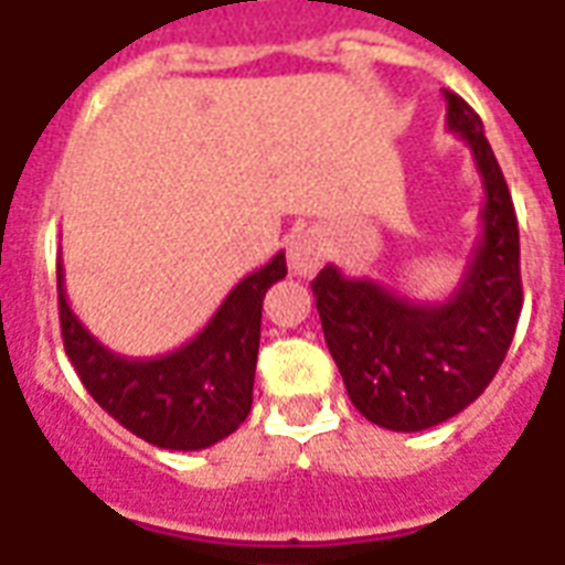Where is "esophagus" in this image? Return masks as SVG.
Segmentation results:
<instances>
[{"instance_id": "obj_1", "label": "esophagus", "mask_w": 565, "mask_h": 565, "mask_svg": "<svg viewBox=\"0 0 565 565\" xmlns=\"http://www.w3.org/2000/svg\"><path fill=\"white\" fill-rule=\"evenodd\" d=\"M287 254H290V266H294V271H299V275H311V271L320 269L326 260L323 242H320V236H315V233H296L294 239H290Z\"/></svg>"}]
</instances>
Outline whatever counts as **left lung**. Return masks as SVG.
<instances>
[{
	"label": "left lung",
	"mask_w": 565,
	"mask_h": 565,
	"mask_svg": "<svg viewBox=\"0 0 565 565\" xmlns=\"http://www.w3.org/2000/svg\"><path fill=\"white\" fill-rule=\"evenodd\" d=\"M446 125L473 152L482 177V233L461 284L443 302H413L371 278L326 266L311 284L326 344L347 395L388 431H425L470 407L503 365L521 317V245L503 170L482 119L455 92Z\"/></svg>",
	"instance_id": "1"
}]
</instances>
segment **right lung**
<instances>
[{
	"label": "right lung",
	"instance_id": "add662e5",
	"mask_svg": "<svg viewBox=\"0 0 565 565\" xmlns=\"http://www.w3.org/2000/svg\"><path fill=\"white\" fill-rule=\"evenodd\" d=\"M287 275L284 250L245 275L188 344L164 356L131 359L104 347L65 296L60 281V323L65 353L92 398L122 428L158 449L198 452L230 437L250 413L260 350L263 296Z\"/></svg>",
	"mask_w": 565,
	"mask_h": 565
}]
</instances>
